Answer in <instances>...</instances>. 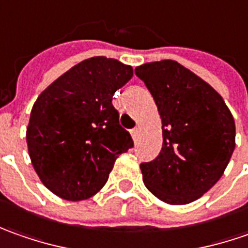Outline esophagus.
Listing matches in <instances>:
<instances>
[{"label":"esophagus","mask_w":248,"mask_h":248,"mask_svg":"<svg viewBox=\"0 0 248 248\" xmlns=\"http://www.w3.org/2000/svg\"><path fill=\"white\" fill-rule=\"evenodd\" d=\"M139 133H140V129H139V127H134V129H132V130H130V134H132L133 140L134 141H136V139H137Z\"/></svg>","instance_id":"esophagus-1"}]
</instances>
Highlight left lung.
<instances>
[{
	"label": "left lung",
	"mask_w": 248,
	"mask_h": 248,
	"mask_svg": "<svg viewBox=\"0 0 248 248\" xmlns=\"http://www.w3.org/2000/svg\"><path fill=\"white\" fill-rule=\"evenodd\" d=\"M151 92L162 118L159 155L141 163L142 181L158 199L186 204L224 174L235 150V121L207 82L174 60L134 70Z\"/></svg>",
	"instance_id": "8db88e82"
}]
</instances>
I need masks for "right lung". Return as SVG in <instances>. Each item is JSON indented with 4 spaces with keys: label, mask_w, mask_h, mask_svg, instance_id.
Listing matches in <instances>:
<instances>
[{
    "label": "right lung",
    "mask_w": 248,
    "mask_h": 248,
    "mask_svg": "<svg viewBox=\"0 0 248 248\" xmlns=\"http://www.w3.org/2000/svg\"><path fill=\"white\" fill-rule=\"evenodd\" d=\"M132 77L130 65L96 56L39 94L26 139L34 170L50 192L65 201L88 199L106 185L116 158L132 148L112 106L114 93Z\"/></svg>",
    "instance_id": "add662e5"
}]
</instances>
